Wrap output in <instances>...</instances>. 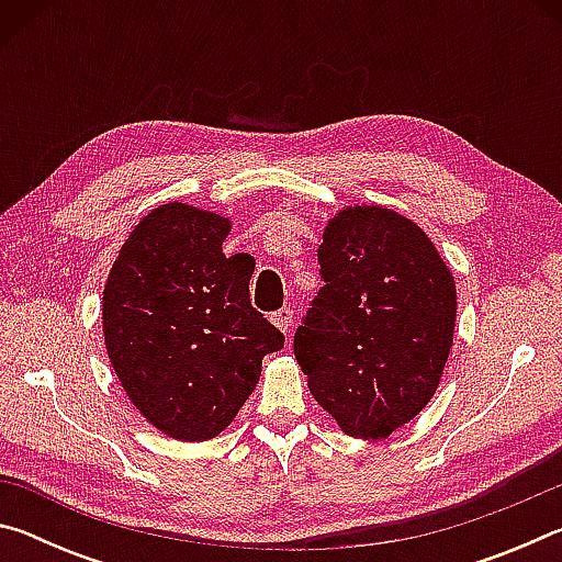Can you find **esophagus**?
<instances>
[{
	"label": "esophagus",
	"instance_id": "1",
	"mask_svg": "<svg viewBox=\"0 0 562 562\" xmlns=\"http://www.w3.org/2000/svg\"><path fill=\"white\" fill-rule=\"evenodd\" d=\"M272 322H274V327H278L280 331H284V335H288L290 327H292V310L290 307H282L278 312H272Z\"/></svg>",
	"mask_w": 562,
	"mask_h": 562
}]
</instances>
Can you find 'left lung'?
Wrapping results in <instances>:
<instances>
[{"label":"left lung","mask_w":562,"mask_h":562,"mask_svg":"<svg viewBox=\"0 0 562 562\" xmlns=\"http://www.w3.org/2000/svg\"><path fill=\"white\" fill-rule=\"evenodd\" d=\"M317 260L325 284L294 331V357L341 431L386 439L441 382L453 274L422 227L382 205L331 217Z\"/></svg>","instance_id":"left-lung-1"}]
</instances>
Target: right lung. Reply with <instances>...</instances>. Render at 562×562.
I'll return each instance as SVG.
<instances>
[{
  "instance_id": "1",
  "label": "right lung",
  "mask_w": 562,
  "mask_h": 562,
  "mask_svg": "<svg viewBox=\"0 0 562 562\" xmlns=\"http://www.w3.org/2000/svg\"><path fill=\"white\" fill-rule=\"evenodd\" d=\"M231 221L186 203L150 211L103 288V339L121 386L158 431L205 441L233 422L282 331L250 304L255 265L223 240Z\"/></svg>"
}]
</instances>
